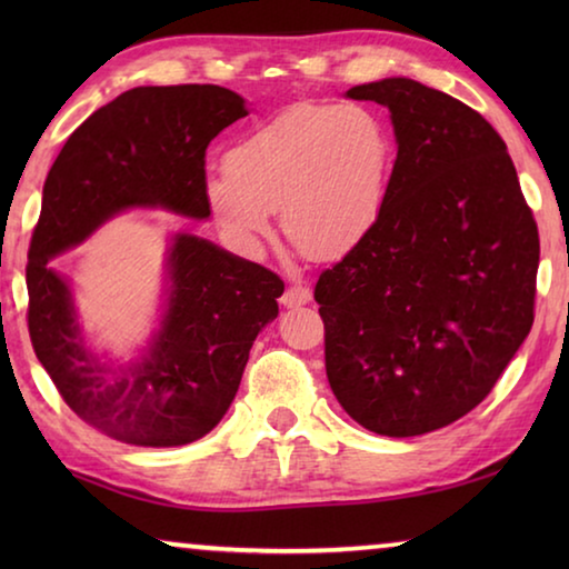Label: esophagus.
<instances>
[{"label": "esophagus", "mask_w": 569, "mask_h": 569, "mask_svg": "<svg viewBox=\"0 0 569 569\" xmlns=\"http://www.w3.org/2000/svg\"><path fill=\"white\" fill-rule=\"evenodd\" d=\"M308 301H311V291H308L306 286H288L286 293L281 296V303L286 308H298V306H306Z\"/></svg>", "instance_id": "esophagus-1"}]
</instances>
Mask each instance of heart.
Returning a JSON list of instances; mask_svg holds the SVG:
<instances>
[{
    "mask_svg": "<svg viewBox=\"0 0 569 569\" xmlns=\"http://www.w3.org/2000/svg\"><path fill=\"white\" fill-rule=\"evenodd\" d=\"M393 142L359 104L288 108L230 148L228 172L206 178V203L240 248L271 236L273 210L293 243L316 258L359 248L387 208Z\"/></svg>",
    "mask_w": 569,
    "mask_h": 569,
    "instance_id": "heart-1",
    "label": "heart"
}]
</instances>
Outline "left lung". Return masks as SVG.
Segmentation results:
<instances>
[{"instance_id":"8db88e82","label":"left lung","mask_w":569,"mask_h":569,"mask_svg":"<svg viewBox=\"0 0 569 569\" xmlns=\"http://www.w3.org/2000/svg\"><path fill=\"white\" fill-rule=\"evenodd\" d=\"M346 98L389 110L397 160L379 226L316 283L326 377L363 429L419 437L475 409L532 329L537 223L465 102L409 77Z\"/></svg>"}]
</instances>
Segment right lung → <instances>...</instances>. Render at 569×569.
I'll return each mask as SVG.
<instances>
[{"mask_svg":"<svg viewBox=\"0 0 569 569\" xmlns=\"http://www.w3.org/2000/svg\"><path fill=\"white\" fill-rule=\"evenodd\" d=\"M248 112L218 84L132 88L92 112L47 172L27 263L34 353L67 407L124 445L182 447L226 417L283 281L213 240L172 233L156 329L120 361L92 346L50 261L128 210L208 220L206 150Z\"/></svg>","mask_w":569,"mask_h":569,"instance_id":"1","label":"right lung"}]
</instances>
